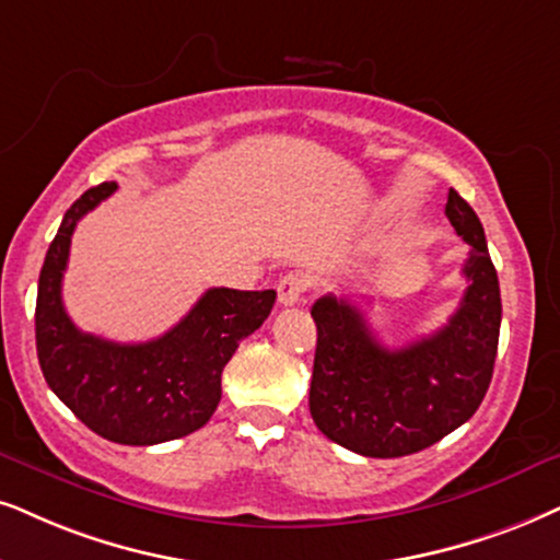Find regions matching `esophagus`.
Segmentation results:
<instances>
[{
    "instance_id": "1",
    "label": "esophagus",
    "mask_w": 560,
    "mask_h": 560,
    "mask_svg": "<svg viewBox=\"0 0 560 560\" xmlns=\"http://www.w3.org/2000/svg\"><path fill=\"white\" fill-rule=\"evenodd\" d=\"M307 287H310L307 276L294 273V271L287 273V276H281L279 287H276V292H279V302L284 304V307H292V304H300L304 292H307Z\"/></svg>"
}]
</instances>
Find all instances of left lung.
I'll use <instances>...</instances> for the list:
<instances>
[{"label": "left lung", "mask_w": 560, "mask_h": 560, "mask_svg": "<svg viewBox=\"0 0 560 560\" xmlns=\"http://www.w3.org/2000/svg\"><path fill=\"white\" fill-rule=\"evenodd\" d=\"M450 224L470 245L468 281L444 328L385 349L349 300L320 296L310 310L317 349L310 413L330 442L364 457H402L431 447L476 413L499 349L501 292L483 224L450 188Z\"/></svg>", "instance_id": "1"}]
</instances>
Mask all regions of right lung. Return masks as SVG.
<instances>
[{
	"instance_id": "1",
	"label": "right lung",
	"mask_w": 560,
	"mask_h": 560,
	"mask_svg": "<svg viewBox=\"0 0 560 560\" xmlns=\"http://www.w3.org/2000/svg\"><path fill=\"white\" fill-rule=\"evenodd\" d=\"M118 186L84 190L48 247L35 300V349L48 387L84 427L116 444L180 439L201 429L222 398V372L243 338L256 332L276 302L273 289H209L165 336L116 343L82 332L61 302L77 222Z\"/></svg>"
}]
</instances>
